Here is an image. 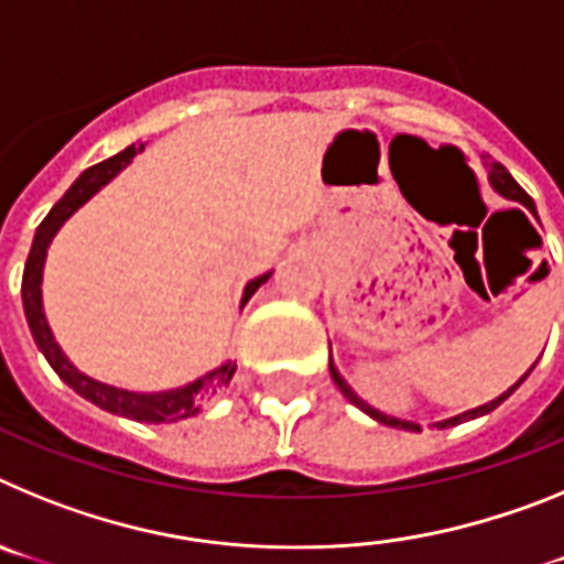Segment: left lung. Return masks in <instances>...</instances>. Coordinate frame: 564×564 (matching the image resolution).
<instances>
[{"mask_svg": "<svg viewBox=\"0 0 564 564\" xmlns=\"http://www.w3.org/2000/svg\"><path fill=\"white\" fill-rule=\"evenodd\" d=\"M488 181H491V186H495L497 192L502 194V197H508V200H514V203H522V206H525L528 212H531V214H534V217H536V206H534V200H531V197H528V194H525V188H522L520 183H517L514 177H511V174L506 172V166H500V163H491V169H488ZM531 370H534V367H531ZM531 370H528V372H531ZM528 372H525V376L520 378V381L514 383V387H511V390H506V392H502L500 398H495V401L482 403V406H477V410H468V412H463V415H455V417H449V421H441V423H437V430H446V426H457V423H463V421H471V417L488 415V412H491V410H497V406H500V403L506 401V398L511 395V392H514L517 387H520L522 381H525V378H528ZM330 376H333V381H336V387H338V390L344 392V398H347V401H350V403H356L358 410H361V412H367V415H370V417H376L378 423H387V426H398V430L421 432V426H417V423H410V421H398V417H390V415H383V412L372 410L370 403H364L361 398H358L356 392L350 390V383H347V381H344L341 376H338V370H336V367H333V364H330Z\"/></svg>", "mask_w": 564, "mask_h": 564, "instance_id": "8db88e82", "label": "left lung"}]
</instances>
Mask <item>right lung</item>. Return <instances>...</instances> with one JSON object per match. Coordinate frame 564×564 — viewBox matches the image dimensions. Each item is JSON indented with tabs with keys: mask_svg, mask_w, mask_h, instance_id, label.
<instances>
[{
	"mask_svg": "<svg viewBox=\"0 0 564 564\" xmlns=\"http://www.w3.org/2000/svg\"><path fill=\"white\" fill-rule=\"evenodd\" d=\"M143 147H127L123 152L112 154L107 161L96 163V166H89L87 172L78 177L73 186L67 188L62 200L56 206L50 208V214L42 220V226L36 228V237H33V246H30L28 262H24V273H22V302H24V316H28V325L33 338H36L39 350L44 352V358L50 361V367L58 372L67 387L78 392L82 398L93 401L101 410L112 412V415H123L132 417V421H143V423H172V421H183V417H192L212 403L214 398L220 395L223 387L231 381L234 367L231 361L223 364L220 370H212L208 376L197 378V381L186 383L181 390H169V392H154V395H141V392H129V390H118V387H109V383L96 381V378L84 376L78 372L73 364L67 361V356L62 352V347L56 344L53 333H50L47 318H44L42 311V271H44V257H47V246L50 239L56 237L58 228L64 226L69 214L78 212V206L93 197L104 183H109L115 174L121 172L129 161L134 158V152H141ZM265 276L251 279L246 285V293H242V307H246L248 299L257 293V288L265 282Z\"/></svg>",
	"mask_w": 564,
	"mask_h": 564,
	"instance_id": "right-lung-1",
	"label": "right lung"
}]
</instances>
